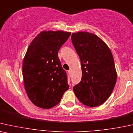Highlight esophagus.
Returning <instances> with one entry per match:
<instances>
[{"label":"esophagus","instance_id":"obj_1","mask_svg":"<svg viewBox=\"0 0 133 133\" xmlns=\"http://www.w3.org/2000/svg\"><path fill=\"white\" fill-rule=\"evenodd\" d=\"M71 72H72L71 69H70V70H68V72H69V74H71Z\"/></svg>","mask_w":133,"mask_h":133}]
</instances>
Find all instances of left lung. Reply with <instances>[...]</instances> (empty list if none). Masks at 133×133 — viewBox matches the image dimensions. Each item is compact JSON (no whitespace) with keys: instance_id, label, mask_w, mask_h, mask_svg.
I'll use <instances>...</instances> for the list:
<instances>
[{"instance_id":"left-lung-1","label":"left lung","mask_w":133,"mask_h":133,"mask_svg":"<svg viewBox=\"0 0 133 133\" xmlns=\"http://www.w3.org/2000/svg\"><path fill=\"white\" fill-rule=\"evenodd\" d=\"M72 44L81 60L82 77L74 86L79 102L90 107L102 105L110 96L117 80V72L110 49L93 33H74Z\"/></svg>"}]
</instances>
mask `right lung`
<instances>
[{"instance_id":"right-lung-1","label":"right lung","mask_w":133,"mask_h":133,"mask_svg":"<svg viewBox=\"0 0 133 133\" xmlns=\"http://www.w3.org/2000/svg\"><path fill=\"white\" fill-rule=\"evenodd\" d=\"M70 34L43 31L28 47L22 65L24 87L28 98L38 107L49 109L58 105L69 88L58 52Z\"/></svg>"}]
</instances>
